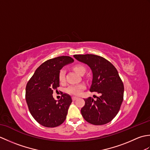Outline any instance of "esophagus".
Here are the masks:
<instances>
[{"label":"esophagus","mask_w":150,"mask_h":150,"mask_svg":"<svg viewBox=\"0 0 150 150\" xmlns=\"http://www.w3.org/2000/svg\"><path fill=\"white\" fill-rule=\"evenodd\" d=\"M77 97H72V100H73V101H75V100H77Z\"/></svg>","instance_id":"esophagus-1"}]
</instances>
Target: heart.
Listing matches in <instances>:
<instances>
[{
	"mask_svg": "<svg viewBox=\"0 0 150 150\" xmlns=\"http://www.w3.org/2000/svg\"><path fill=\"white\" fill-rule=\"evenodd\" d=\"M73 69L76 72H77L80 75H82L86 72L85 67L81 64H77L73 66ZM65 75H66V71L64 69H60L59 75V79L60 82H64L65 80ZM84 88V85L80 84V85H71L66 88V92L68 93L75 95H80L82 90Z\"/></svg>",
	"mask_w": 150,
	"mask_h": 150,
	"instance_id": "heart-1",
	"label": "heart"
}]
</instances>
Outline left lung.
Returning <instances> with one entry per match:
<instances>
[{
  "instance_id": "obj_1",
  "label": "left lung",
  "mask_w": 150,
  "mask_h": 150,
  "mask_svg": "<svg viewBox=\"0 0 150 150\" xmlns=\"http://www.w3.org/2000/svg\"><path fill=\"white\" fill-rule=\"evenodd\" d=\"M74 57L90 67L93 79L90 91L100 94L95 100L91 97L84 98L85 104L81 110L82 117L94 125L110 122L119 111L124 98V84L117 69L100 56L86 54Z\"/></svg>"
}]
</instances>
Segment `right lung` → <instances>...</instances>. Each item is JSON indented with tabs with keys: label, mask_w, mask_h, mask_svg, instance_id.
Listing matches in <instances>:
<instances>
[{
	"label": "right lung",
	"mask_w": 150,
	"mask_h": 150,
	"mask_svg": "<svg viewBox=\"0 0 150 150\" xmlns=\"http://www.w3.org/2000/svg\"><path fill=\"white\" fill-rule=\"evenodd\" d=\"M74 61L69 56L49 59L42 63L28 82L26 100L31 115L38 123L47 128H54L64 122L72 100L70 95L62 93L57 102L53 90L59 87V75L62 67Z\"/></svg>",
	"instance_id": "1"
}]
</instances>
